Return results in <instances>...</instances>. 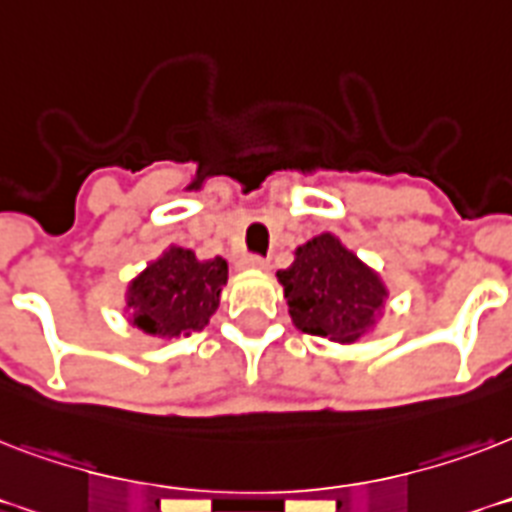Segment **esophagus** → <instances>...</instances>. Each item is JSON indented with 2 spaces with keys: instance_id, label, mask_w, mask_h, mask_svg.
<instances>
[{
  "instance_id": "1",
  "label": "esophagus",
  "mask_w": 512,
  "mask_h": 512,
  "mask_svg": "<svg viewBox=\"0 0 512 512\" xmlns=\"http://www.w3.org/2000/svg\"><path fill=\"white\" fill-rule=\"evenodd\" d=\"M247 265H249V268H255V271H265V268H268V257L249 255Z\"/></svg>"
}]
</instances>
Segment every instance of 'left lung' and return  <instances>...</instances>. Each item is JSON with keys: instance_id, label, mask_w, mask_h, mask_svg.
Masks as SVG:
<instances>
[{"instance_id": "1", "label": "left lung", "mask_w": 512, "mask_h": 512, "mask_svg": "<svg viewBox=\"0 0 512 512\" xmlns=\"http://www.w3.org/2000/svg\"><path fill=\"white\" fill-rule=\"evenodd\" d=\"M276 276L295 327L335 342H356L366 335L388 297L380 276L332 233L297 247L295 263Z\"/></svg>"}]
</instances>
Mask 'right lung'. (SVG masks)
I'll use <instances>...</instances> for the list:
<instances>
[{"label":"right lung","instance_id":"add662e5","mask_svg":"<svg viewBox=\"0 0 512 512\" xmlns=\"http://www.w3.org/2000/svg\"><path fill=\"white\" fill-rule=\"evenodd\" d=\"M228 281L223 257L199 260L191 249L170 247L130 281L132 327L154 337H188L209 324Z\"/></svg>","mask_w":512,"mask_h":512}]
</instances>
